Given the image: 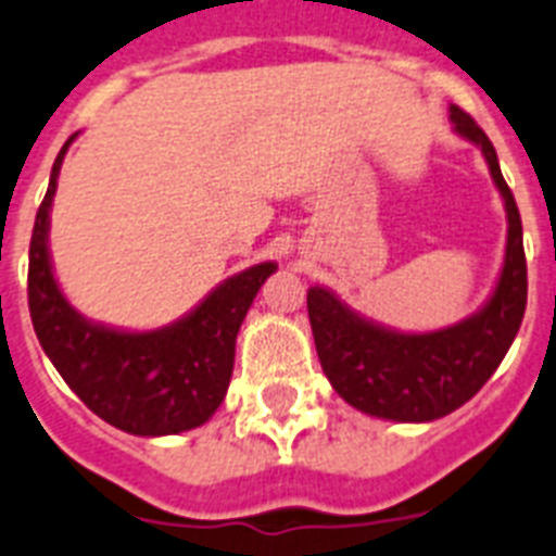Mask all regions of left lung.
Instances as JSON below:
<instances>
[{"label": "left lung", "mask_w": 556, "mask_h": 556, "mask_svg": "<svg viewBox=\"0 0 556 556\" xmlns=\"http://www.w3.org/2000/svg\"><path fill=\"white\" fill-rule=\"evenodd\" d=\"M450 121L455 135L481 149L504 197L506 255L490 301L447 329L410 334L357 315L331 289L312 287L306 292L317 357L331 388L351 407L377 419L433 421L453 414L495 374L523 324L529 281L515 197L501 174L495 146L478 123L458 106H450Z\"/></svg>", "instance_id": "8db88e82"}]
</instances>
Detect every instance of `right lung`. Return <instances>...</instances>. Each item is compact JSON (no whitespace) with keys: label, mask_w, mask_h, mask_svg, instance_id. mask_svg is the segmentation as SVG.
I'll return each mask as SVG.
<instances>
[{"label":"right lung","mask_w":556,"mask_h":556,"mask_svg":"<svg viewBox=\"0 0 556 556\" xmlns=\"http://www.w3.org/2000/svg\"><path fill=\"white\" fill-rule=\"evenodd\" d=\"M52 163L45 202L36 213L27 269L33 329L55 371L80 402L131 435H174L205 425L225 400L236 334L261 283L278 269L264 261L232 275L185 317L154 331H123L75 312L52 275L50 207L64 154Z\"/></svg>","instance_id":"obj_1"}]
</instances>
